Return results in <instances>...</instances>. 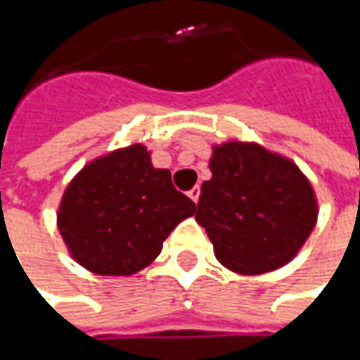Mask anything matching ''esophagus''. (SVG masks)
<instances>
[{"label":"esophagus","mask_w":360,"mask_h":360,"mask_svg":"<svg viewBox=\"0 0 360 360\" xmlns=\"http://www.w3.org/2000/svg\"><path fill=\"white\" fill-rule=\"evenodd\" d=\"M188 196H190V200L192 202H198V198H200V188L194 186L190 192H188Z\"/></svg>","instance_id":"1"}]
</instances>
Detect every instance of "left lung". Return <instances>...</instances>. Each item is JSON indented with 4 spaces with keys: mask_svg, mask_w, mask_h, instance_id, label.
<instances>
[{
    "mask_svg": "<svg viewBox=\"0 0 360 360\" xmlns=\"http://www.w3.org/2000/svg\"><path fill=\"white\" fill-rule=\"evenodd\" d=\"M212 178L202 182L196 222L216 260L236 274L283 269L300 252L319 218L311 180L297 164L258 142L212 146Z\"/></svg>",
    "mask_w": 360,
    "mask_h": 360,
    "instance_id": "left-lung-1",
    "label": "left lung"
}]
</instances>
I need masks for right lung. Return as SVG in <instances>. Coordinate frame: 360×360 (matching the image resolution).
<instances>
[{
    "label": "right lung",
    "instance_id": "add662e5",
    "mask_svg": "<svg viewBox=\"0 0 360 360\" xmlns=\"http://www.w3.org/2000/svg\"><path fill=\"white\" fill-rule=\"evenodd\" d=\"M196 212L172 174L154 168L144 144L90 160L63 190L58 230L79 266L100 276H131L162 252L176 224Z\"/></svg>",
    "mask_w": 360,
    "mask_h": 360
}]
</instances>
